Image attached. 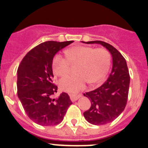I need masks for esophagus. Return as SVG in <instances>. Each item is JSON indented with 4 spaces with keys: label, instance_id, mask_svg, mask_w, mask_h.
I'll use <instances>...</instances> for the list:
<instances>
[{
    "label": "esophagus",
    "instance_id": "1",
    "mask_svg": "<svg viewBox=\"0 0 148 148\" xmlns=\"http://www.w3.org/2000/svg\"><path fill=\"white\" fill-rule=\"evenodd\" d=\"M81 96H82L81 95H74V94H70V99H71L72 101H75L78 100Z\"/></svg>",
    "mask_w": 148,
    "mask_h": 148
}]
</instances>
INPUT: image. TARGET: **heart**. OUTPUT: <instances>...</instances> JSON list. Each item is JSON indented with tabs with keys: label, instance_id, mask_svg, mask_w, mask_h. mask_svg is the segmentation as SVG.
Segmentation results:
<instances>
[{
	"label": "heart",
	"instance_id": "b5f03b06",
	"mask_svg": "<svg viewBox=\"0 0 148 148\" xmlns=\"http://www.w3.org/2000/svg\"><path fill=\"white\" fill-rule=\"evenodd\" d=\"M66 58L58 54L53 61V71L58 76H64L70 70V63L77 64L76 75H67L59 82L64 92L75 94L85 87L86 84L102 82L110 65V55L103 48L77 46L65 51Z\"/></svg>",
	"mask_w": 148,
	"mask_h": 148
}]
</instances>
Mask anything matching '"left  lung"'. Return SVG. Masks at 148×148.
Wrapping results in <instances>:
<instances>
[{"label": "left lung", "mask_w": 148, "mask_h": 148, "mask_svg": "<svg viewBox=\"0 0 148 148\" xmlns=\"http://www.w3.org/2000/svg\"><path fill=\"white\" fill-rule=\"evenodd\" d=\"M99 44L110 52L113 58V67L108 77L99 88L86 92L91 107L84 113V116L92 125H106L116 119L125 108L130 86V75L126 60L115 47L101 40L84 42Z\"/></svg>", "instance_id": "8db88e82"}]
</instances>
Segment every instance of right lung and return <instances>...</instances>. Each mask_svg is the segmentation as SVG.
<instances>
[{"label": "right lung", "instance_id": "1", "mask_svg": "<svg viewBox=\"0 0 148 148\" xmlns=\"http://www.w3.org/2000/svg\"><path fill=\"white\" fill-rule=\"evenodd\" d=\"M73 40L46 41L24 56L18 69V96L29 118L42 126L57 125L62 121L72 104L70 96L62 92L53 96L58 87L53 82V61L55 55Z\"/></svg>", "mask_w": 148, "mask_h": 148}]
</instances>
